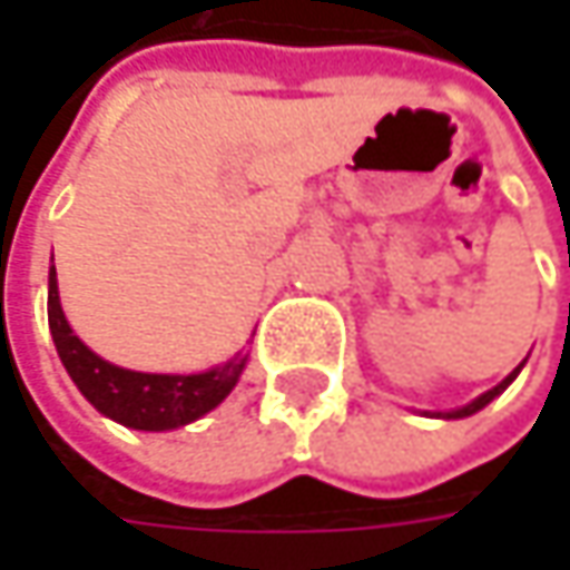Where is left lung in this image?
I'll return each mask as SVG.
<instances>
[{
	"mask_svg": "<svg viewBox=\"0 0 570 570\" xmlns=\"http://www.w3.org/2000/svg\"><path fill=\"white\" fill-rule=\"evenodd\" d=\"M520 367H523V364H520ZM520 367H514V371H511V374H508L504 381L498 383V386H492L489 393H482L479 400H472L470 405H463V409H453V412H444V415L438 412V415H441V419H466V415H472V412H479V409H485V405L492 403V400H494V396H498V393H504V390L511 386V381H514L517 374H520Z\"/></svg>",
	"mask_w": 570,
	"mask_h": 570,
	"instance_id": "1",
	"label": "left lung"
}]
</instances>
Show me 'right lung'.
I'll use <instances>...</instances> for the list:
<instances>
[{"label": "right lung", "instance_id": "right-lung-1", "mask_svg": "<svg viewBox=\"0 0 570 570\" xmlns=\"http://www.w3.org/2000/svg\"><path fill=\"white\" fill-rule=\"evenodd\" d=\"M47 317L53 333L59 362L66 364L69 377L76 381L81 396L98 409L100 415L114 419L136 431H170L203 419L222 403L240 381L247 355H234L203 374H142L104 362L85 342L78 340L62 314L56 266H50V295Z\"/></svg>", "mask_w": 570, "mask_h": 570}]
</instances>
